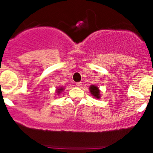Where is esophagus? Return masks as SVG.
<instances>
[{"label": "esophagus", "instance_id": "1", "mask_svg": "<svg viewBox=\"0 0 153 153\" xmlns=\"http://www.w3.org/2000/svg\"><path fill=\"white\" fill-rule=\"evenodd\" d=\"M81 84H82V82H77V83H76V86H81Z\"/></svg>", "mask_w": 153, "mask_h": 153}]
</instances>
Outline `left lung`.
I'll use <instances>...</instances> for the list:
<instances>
[{
  "label": "left lung",
  "mask_w": 153,
  "mask_h": 153,
  "mask_svg": "<svg viewBox=\"0 0 153 153\" xmlns=\"http://www.w3.org/2000/svg\"><path fill=\"white\" fill-rule=\"evenodd\" d=\"M89 90H90L91 94H92L94 97H95L96 98H100V91L96 86L92 85L89 87Z\"/></svg>",
  "instance_id": "left-lung-1"
}]
</instances>
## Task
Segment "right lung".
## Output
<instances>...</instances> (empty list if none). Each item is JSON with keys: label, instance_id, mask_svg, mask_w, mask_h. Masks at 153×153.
Returning a JSON list of instances; mask_svg holds the SVG:
<instances>
[{"label": "right lung", "instance_id": "1", "mask_svg": "<svg viewBox=\"0 0 153 153\" xmlns=\"http://www.w3.org/2000/svg\"><path fill=\"white\" fill-rule=\"evenodd\" d=\"M61 91H63V88L62 87L59 88V89H58V90H57V93L60 94V93H61Z\"/></svg>", "mask_w": 153, "mask_h": 153}]
</instances>
